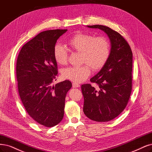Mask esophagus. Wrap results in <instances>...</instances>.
<instances>
[{
  "label": "esophagus",
  "mask_w": 152,
  "mask_h": 152,
  "mask_svg": "<svg viewBox=\"0 0 152 152\" xmlns=\"http://www.w3.org/2000/svg\"><path fill=\"white\" fill-rule=\"evenodd\" d=\"M72 87L74 88H76V87H80V85L78 84V83H75V82H73L72 83Z\"/></svg>",
  "instance_id": "1"
}]
</instances>
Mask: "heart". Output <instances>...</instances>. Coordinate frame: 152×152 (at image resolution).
<instances>
[{
	"label": "heart",
	"mask_w": 152,
	"mask_h": 152,
	"mask_svg": "<svg viewBox=\"0 0 152 152\" xmlns=\"http://www.w3.org/2000/svg\"><path fill=\"white\" fill-rule=\"evenodd\" d=\"M70 48L82 53L80 66H71L63 70L64 78L74 82L84 81L91 74V66L94 70H101L106 65L111 52L108 39L104 36L95 37L90 34L78 33L68 41ZM56 61L60 65H65L68 61V51L61 44H56L53 50Z\"/></svg>",
	"instance_id": "1"
}]
</instances>
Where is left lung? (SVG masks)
Returning <instances> with one entry per match:
<instances>
[{"label": "left lung", "instance_id": "left-lung-1", "mask_svg": "<svg viewBox=\"0 0 152 152\" xmlns=\"http://www.w3.org/2000/svg\"><path fill=\"white\" fill-rule=\"evenodd\" d=\"M105 32L111 41V52L106 65L81 86L83 111L93 121L106 122L116 118L127 106L132 90L133 53L129 44L116 31L102 25L87 26Z\"/></svg>", "mask_w": 152, "mask_h": 152}]
</instances>
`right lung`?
Here are the masks:
<instances>
[{"instance_id":"right-lung-1","label":"right lung","mask_w":152,"mask_h":152,"mask_svg":"<svg viewBox=\"0 0 152 152\" xmlns=\"http://www.w3.org/2000/svg\"><path fill=\"white\" fill-rule=\"evenodd\" d=\"M66 31L39 33L22 47L17 60L18 88L22 103L30 117L45 127H53L62 120L66 93L72 86L68 80L51 85L58 74L54 47Z\"/></svg>"}]
</instances>
